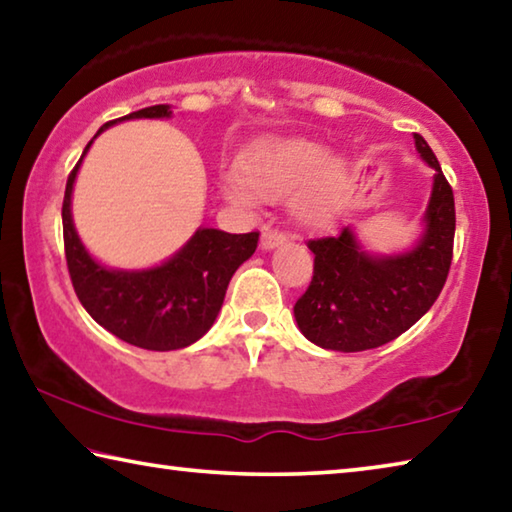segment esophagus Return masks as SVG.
<instances>
[{
  "mask_svg": "<svg viewBox=\"0 0 512 512\" xmlns=\"http://www.w3.org/2000/svg\"><path fill=\"white\" fill-rule=\"evenodd\" d=\"M282 244H286L284 232L275 230V228H264V232H262V248L264 250H273Z\"/></svg>",
  "mask_w": 512,
  "mask_h": 512,
  "instance_id": "obj_1",
  "label": "esophagus"
}]
</instances>
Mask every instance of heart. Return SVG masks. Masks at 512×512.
I'll return each mask as SVG.
<instances>
[{
  "instance_id": "heart-1",
  "label": "heart",
  "mask_w": 512,
  "mask_h": 512,
  "mask_svg": "<svg viewBox=\"0 0 512 512\" xmlns=\"http://www.w3.org/2000/svg\"><path fill=\"white\" fill-rule=\"evenodd\" d=\"M239 181H226L224 197L235 206H253L255 197L293 194L291 212L306 228L329 224L349 181V167L311 138H266L239 163Z\"/></svg>"
}]
</instances>
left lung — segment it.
Masks as SVG:
<instances>
[{
	"instance_id": "left-lung-1",
	"label": "left lung",
	"mask_w": 512,
	"mask_h": 512,
	"mask_svg": "<svg viewBox=\"0 0 512 512\" xmlns=\"http://www.w3.org/2000/svg\"><path fill=\"white\" fill-rule=\"evenodd\" d=\"M416 152L434 170L423 232L410 250L369 253L356 230L311 239L313 280L295 302V322L306 340L331 351H365L387 345L430 311L448 280L454 241V194L423 136Z\"/></svg>"
}]
</instances>
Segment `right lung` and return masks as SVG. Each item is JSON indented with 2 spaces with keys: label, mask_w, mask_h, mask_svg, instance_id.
Segmentation results:
<instances>
[{
  "label": "right lung",
  "mask_w": 512,
  "mask_h": 512,
  "mask_svg": "<svg viewBox=\"0 0 512 512\" xmlns=\"http://www.w3.org/2000/svg\"><path fill=\"white\" fill-rule=\"evenodd\" d=\"M170 116V105L145 107L105 123L96 136L123 120ZM94 138L69 174L62 203L64 253L78 300L102 329L129 345L150 351L190 347L215 324L230 277L255 253L259 232L230 235L217 228H199L159 266L125 271L100 264L82 244L71 215L73 183Z\"/></svg>",
  "instance_id": "obj_1"
}]
</instances>
